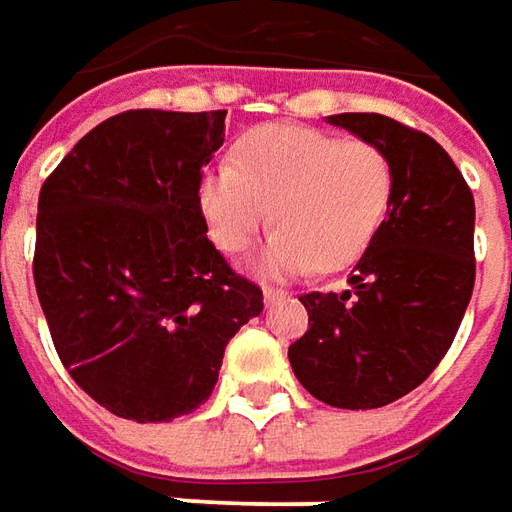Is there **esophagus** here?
I'll use <instances>...</instances> for the list:
<instances>
[{
  "label": "esophagus",
  "mask_w": 512,
  "mask_h": 512,
  "mask_svg": "<svg viewBox=\"0 0 512 512\" xmlns=\"http://www.w3.org/2000/svg\"><path fill=\"white\" fill-rule=\"evenodd\" d=\"M283 297H285V291H277V288H263V302H266V305L283 300Z\"/></svg>",
  "instance_id": "esophagus-1"
}]
</instances>
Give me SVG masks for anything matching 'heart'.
<instances>
[{"instance_id": "obj_1", "label": "heart", "mask_w": 512, "mask_h": 512, "mask_svg": "<svg viewBox=\"0 0 512 512\" xmlns=\"http://www.w3.org/2000/svg\"><path fill=\"white\" fill-rule=\"evenodd\" d=\"M392 168L364 139L308 125H260L238 142L235 162L201 173L198 201L212 241L227 255L246 249L274 215L277 232L252 257L260 277H297L353 263L381 227Z\"/></svg>"}]
</instances>
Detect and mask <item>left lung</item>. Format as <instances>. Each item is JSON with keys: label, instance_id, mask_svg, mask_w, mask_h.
Returning a JSON list of instances; mask_svg holds the SVG:
<instances>
[{"label": "left lung", "instance_id": "8db88e82", "mask_svg": "<svg viewBox=\"0 0 512 512\" xmlns=\"http://www.w3.org/2000/svg\"><path fill=\"white\" fill-rule=\"evenodd\" d=\"M392 168L387 218L342 294H305L311 328L291 370L336 409H378L420 387L457 336L474 291V196L451 156L384 114H330Z\"/></svg>", "mask_w": 512, "mask_h": 512}]
</instances>
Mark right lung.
Instances as JSON below:
<instances>
[{
    "instance_id": "1",
    "label": "right lung",
    "mask_w": 512,
    "mask_h": 512,
    "mask_svg": "<svg viewBox=\"0 0 512 512\" xmlns=\"http://www.w3.org/2000/svg\"><path fill=\"white\" fill-rule=\"evenodd\" d=\"M224 117H109L38 196L33 277L55 350L75 384L125 420L196 412L229 339L263 311V291L207 238L198 201Z\"/></svg>"
}]
</instances>
